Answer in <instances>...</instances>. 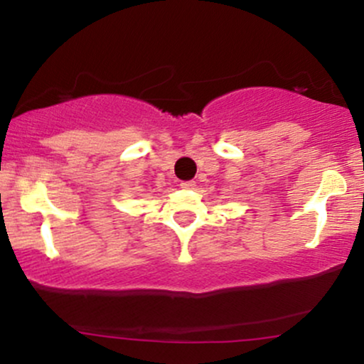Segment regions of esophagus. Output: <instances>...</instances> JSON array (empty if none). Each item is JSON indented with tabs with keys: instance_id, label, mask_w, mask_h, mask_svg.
Wrapping results in <instances>:
<instances>
[{
	"instance_id": "obj_1",
	"label": "esophagus",
	"mask_w": 364,
	"mask_h": 364,
	"mask_svg": "<svg viewBox=\"0 0 364 364\" xmlns=\"http://www.w3.org/2000/svg\"><path fill=\"white\" fill-rule=\"evenodd\" d=\"M181 188H183V190H195L196 183L195 181H183Z\"/></svg>"
}]
</instances>
